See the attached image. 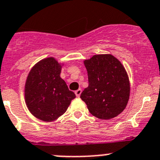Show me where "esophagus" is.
Returning a JSON list of instances; mask_svg holds the SVG:
<instances>
[{
    "mask_svg": "<svg viewBox=\"0 0 160 160\" xmlns=\"http://www.w3.org/2000/svg\"><path fill=\"white\" fill-rule=\"evenodd\" d=\"M81 92H82V90L80 88L78 89V90L75 91V94H76V95H77V97H80V94H81Z\"/></svg>",
    "mask_w": 160,
    "mask_h": 160,
    "instance_id": "esophagus-1",
    "label": "esophagus"
}]
</instances>
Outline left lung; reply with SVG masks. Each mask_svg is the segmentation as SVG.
I'll return each instance as SVG.
<instances>
[{
  "label": "left lung",
  "mask_w": 160,
  "mask_h": 160,
  "mask_svg": "<svg viewBox=\"0 0 160 160\" xmlns=\"http://www.w3.org/2000/svg\"><path fill=\"white\" fill-rule=\"evenodd\" d=\"M88 87L80 95L89 112L99 119L108 120L120 114L127 105L130 93L125 68L111 54L94 55L85 60Z\"/></svg>",
  "instance_id": "left-lung-1"
}]
</instances>
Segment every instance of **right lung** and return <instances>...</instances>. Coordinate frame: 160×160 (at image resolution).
<instances>
[{"label":"right lung","mask_w":160,"mask_h":160,"mask_svg":"<svg viewBox=\"0 0 160 160\" xmlns=\"http://www.w3.org/2000/svg\"><path fill=\"white\" fill-rule=\"evenodd\" d=\"M62 65L55 58L38 62L30 71L25 83V101L31 114L44 122H52L65 113L76 98L61 78Z\"/></svg>","instance_id":"add662e5"}]
</instances>
